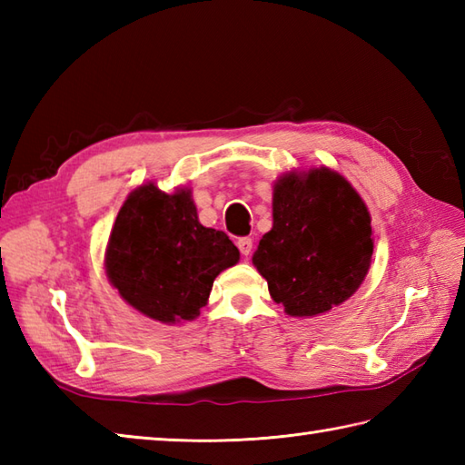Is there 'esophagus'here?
I'll return each instance as SVG.
<instances>
[{
  "instance_id": "obj_1",
  "label": "esophagus",
  "mask_w": 465,
  "mask_h": 465,
  "mask_svg": "<svg viewBox=\"0 0 465 465\" xmlns=\"http://www.w3.org/2000/svg\"><path fill=\"white\" fill-rule=\"evenodd\" d=\"M238 248H240L242 255H245V258H248V255H250L252 250H253L252 238H240V240H238Z\"/></svg>"
}]
</instances>
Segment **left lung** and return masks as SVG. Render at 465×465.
Returning <instances> with one entry per match:
<instances>
[{"label": "left lung", "instance_id": "left-lung-1", "mask_svg": "<svg viewBox=\"0 0 465 465\" xmlns=\"http://www.w3.org/2000/svg\"><path fill=\"white\" fill-rule=\"evenodd\" d=\"M371 217L338 172H288L273 185V227L253 265L275 303L293 318H313L350 300L368 275Z\"/></svg>", "mask_w": 465, "mask_h": 465}]
</instances>
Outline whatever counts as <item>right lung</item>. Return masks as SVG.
<instances>
[{
	"instance_id": "right-lung-1",
	"label": "right lung",
	"mask_w": 465,
	"mask_h": 465,
	"mask_svg": "<svg viewBox=\"0 0 465 465\" xmlns=\"http://www.w3.org/2000/svg\"><path fill=\"white\" fill-rule=\"evenodd\" d=\"M240 260L220 230L197 220L192 192L143 183L124 202L105 248V273L122 298L162 323L192 322L213 280Z\"/></svg>"
}]
</instances>
